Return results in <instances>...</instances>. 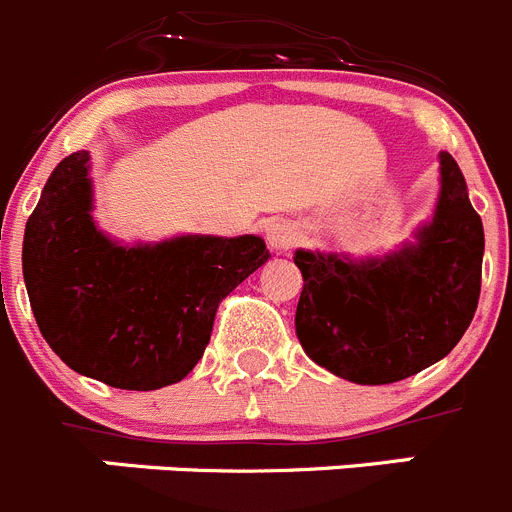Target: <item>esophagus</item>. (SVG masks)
<instances>
[{"instance_id": "esophagus-1", "label": "esophagus", "mask_w": 512, "mask_h": 512, "mask_svg": "<svg viewBox=\"0 0 512 512\" xmlns=\"http://www.w3.org/2000/svg\"><path fill=\"white\" fill-rule=\"evenodd\" d=\"M298 227L290 219H275V222L267 227V242L275 252H290L295 245H298Z\"/></svg>"}]
</instances>
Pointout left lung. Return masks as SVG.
<instances>
[{
	"mask_svg": "<svg viewBox=\"0 0 512 512\" xmlns=\"http://www.w3.org/2000/svg\"><path fill=\"white\" fill-rule=\"evenodd\" d=\"M442 194L417 245L353 262L298 250L300 346L315 364L356 384H394L437 364L465 336L480 300V214L450 154L439 156Z\"/></svg>",
	"mask_w": 512,
	"mask_h": 512,
	"instance_id": "1",
	"label": "left lung"
}]
</instances>
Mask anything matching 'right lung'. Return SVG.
Instances as JSON below:
<instances>
[{
  "label": "right lung",
  "mask_w": 512,
  "mask_h": 512,
  "mask_svg": "<svg viewBox=\"0 0 512 512\" xmlns=\"http://www.w3.org/2000/svg\"><path fill=\"white\" fill-rule=\"evenodd\" d=\"M88 151L47 179L22 245L40 333L78 374L128 391L184 379L207 348L219 303L267 262L245 237H176L121 247L95 227Z\"/></svg>",
  "instance_id": "obj_1"
}]
</instances>
